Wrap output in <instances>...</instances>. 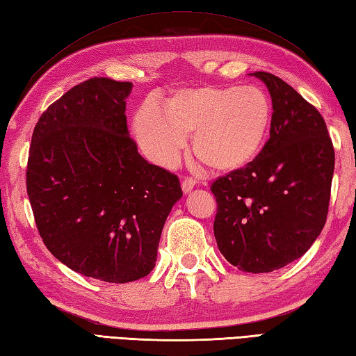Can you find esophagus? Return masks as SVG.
<instances>
[{
	"label": "esophagus",
	"instance_id": "esophagus-1",
	"mask_svg": "<svg viewBox=\"0 0 356 356\" xmlns=\"http://www.w3.org/2000/svg\"><path fill=\"white\" fill-rule=\"evenodd\" d=\"M194 186H196V179H193V177L184 179V182H182V190H184V193H185V194H186V193H191Z\"/></svg>",
	"mask_w": 356,
	"mask_h": 356
}]
</instances>
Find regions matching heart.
I'll use <instances>...</instances> for the list:
<instances>
[{
  "instance_id": "obj_1",
  "label": "heart",
  "mask_w": 356,
  "mask_h": 356,
  "mask_svg": "<svg viewBox=\"0 0 356 356\" xmlns=\"http://www.w3.org/2000/svg\"><path fill=\"white\" fill-rule=\"evenodd\" d=\"M134 134L152 162L172 165L193 136V152L207 170L229 174L254 163L268 143L273 103L257 86L200 85L174 90L162 111L146 103Z\"/></svg>"
}]
</instances>
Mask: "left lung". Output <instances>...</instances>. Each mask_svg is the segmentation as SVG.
I'll use <instances>...</instances> for the list:
<instances>
[{"label":"left lung","mask_w":356,"mask_h":356,"mask_svg":"<svg viewBox=\"0 0 356 356\" xmlns=\"http://www.w3.org/2000/svg\"><path fill=\"white\" fill-rule=\"evenodd\" d=\"M273 103L268 143L254 163L216 179L214 238L232 266L270 273L296 261L329 213L335 151L319 111L280 76L252 74Z\"/></svg>","instance_id":"8db88e82"}]
</instances>
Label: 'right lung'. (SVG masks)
<instances>
[{"instance_id":"right-lung-1","label":"right lung","mask_w":356,"mask_h":356,"mask_svg":"<svg viewBox=\"0 0 356 356\" xmlns=\"http://www.w3.org/2000/svg\"><path fill=\"white\" fill-rule=\"evenodd\" d=\"M132 83L94 76L35 124L26 170L35 224L60 262L124 284L151 273L160 234L182 197L176 174L148 163L127 124Z\"/></svg>"}]
</instances>
